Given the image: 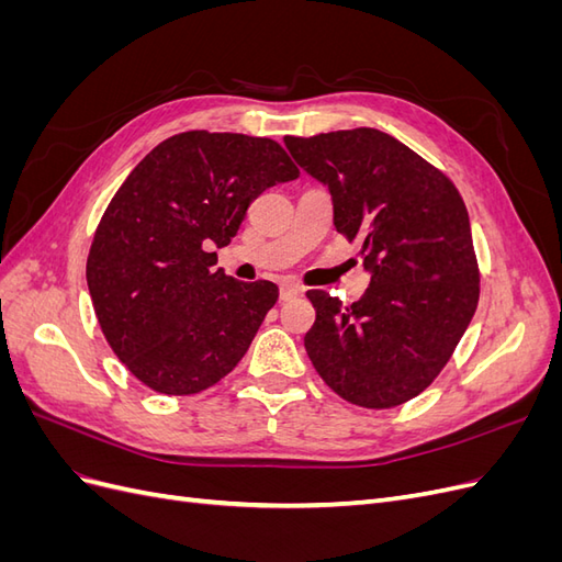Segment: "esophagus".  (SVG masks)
Masks as SVG:
<instances>
[{"mask_svg": "<svg viewBox=\"0 0 562 562\" xmlns=\"http://www.w3.org/2000/svg\"><path fill=\"white\" fill-rule=\"evenodd\" d=\"M300 293H302V288L297 283H293V281H283L281 283V300H293Z\"/></svg>", "mask_w": 562, "mask_h": 562, "instance_id": "34e87169", "label": "esophagus"}]
</instances>
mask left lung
I'll list each match as a JSON object with an SVG mask.
<instances>
[{
    "mask_svg": "<svg viewBox=\"0 0 562 562\" xmlns=\"http://www.w3.org/2000/svg\"><path fill=\"white\" fill-rule=\"evenodd\" d=\"M295 161L328 184L335 229L359 239L370 285L342 304L307 291L310 359L337 396L389 411L446 368L479 307L481 269L454 182L378 128L285 135Z\"/></svg>",
    "mask_w": 562,
    "mask_h": 562,
    "instance_id": "left-lung-1",
    "label": "left lung"
}]
</instances>
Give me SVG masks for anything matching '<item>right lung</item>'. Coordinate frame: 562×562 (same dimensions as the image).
<instances>
[{
	"instance_id": "obj_1",
	"label": "right lung",
	"mask_w": 562,
	"mask_h": 562,
	"mask_svg": "<svg viewBox=\"0 0 562 562\" xmlns=\"http://www.w3.org/2000/svg\"><path fill=\"white\" fill-rule=\"evenodd\" d=\"M297 176L277 140L209 131L171 135L133 168L87 260L100 330L133 378L190 396L244 359L279 288L227 277L211 248L232 241L255 196Z\"/></svg>"
}]
</instances>
